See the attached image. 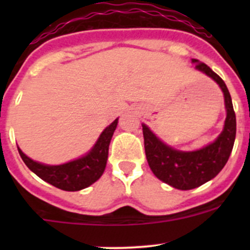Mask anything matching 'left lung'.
<instances>
[{"label":"left lung","mask_w":250,"mask_h":250,"mask_svg":"<svg viewBox=\"0 0 250 250\" xmlns=\"http://www.w3.org/2000/svg\"><path fill=\"white\" fill-rule=\"evenodd\" d=\"M196 70L210 77L220 87L225 102L226 118L223 132L213 143L195 151H180L163 143L143 123L146 160L152 173L178 190H191L215 178L225 167L236 138V115L225 82L208 65L192 59Z\"/></svg>","instance_id":"8db88e82"}]
</instances>
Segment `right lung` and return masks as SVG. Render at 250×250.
Returning a JSON list of instances; mask_svg holds the SVG:
<instances>
[{
    "mask_svg": "<svg viewBox=\"0 0 250 250\" xmlns=\"http://www.w3.org/2000/svg\"><path fill=\"white\" fill-rule=\"evenodd\" d=\"M118 118L107 125L98 138L97 143L85 155L62 165L50 166L37 162L27 157L20 147L19 155L31 172L50 185L64 191H80L94 184L104 173L106 167L109 145Z\"/></svg>",
    "mask_w": 250,
    "mask_h": 250,
    "instance_id": "add662e5",
    "label": "right lung"
}]
</instances>
